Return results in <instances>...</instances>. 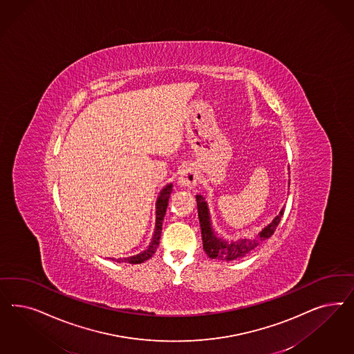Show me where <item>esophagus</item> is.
I'll list each match as a JSON object with an SVG mask.
<instances>
[{"instance_id":"obj_1","label":"esophagus","mask_w":354,"mask_h":354,"mask_svg":"<svg viewBox=\"0 0 354 354\" xmlns=\"http://www.w3.org/2000/svg\"><path fill=\"white\" fill-rule=\"evenodd\" d=\"M198 183V173L192 167H185L178 174V183L185 187H194Z\"/></svg>"}]
</instances>
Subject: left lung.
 <instances>
[{
  "label": "left lung",
  "mask_w": 354,
  "mask_h": 354,
  "mask_svg": "<svg viewBox=\"0 0 354 354\" xmlns=\"http://www.w3.org/2000/svg\"><path fill=\"white\" fill-rule=\"evenodd\" d=\"M196 205H198V216H199V223H201V229H202V240H203V249H205V254L211 259L225 261V262L237 261V259L246 257L249 252L254 250L255 248H258L264 241L268 240L274 234V230L281 220V216L284 215V208H281L279 215L274 217L266 228L258 232L254 237L228 242V241L220 239L214 232L207 202L202 195H196Z\"/></svg>",
  "instance_id": "left-lung-1"
}]
</instances>
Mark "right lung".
<instances>
[{
    "mask_svg": "<svg viewBox=\"0 0 354 354\" xmlns=\"http://www.w3.org/2000/svg\"><path fill=\"white\" fill-rule=\"evenodd\" d=\"M171 187L173 185L168 183L161 192H160L158 201H156V223H155V232L152 236V241L149 245V248L142 252H139L137 255L129 257V258H118L117 261L118 263H130V264H139V263L146 262L149 261V258L156 252V249L159 246L160 236H161V229H162V220L165 216V211L168 207V202H169V196H171Z\"/></svg>",
    "mask_w": 354,
    "mask_h": 354,
    "instance_id": "obj_1",
    "label": "right lung"
}]
</instances>
